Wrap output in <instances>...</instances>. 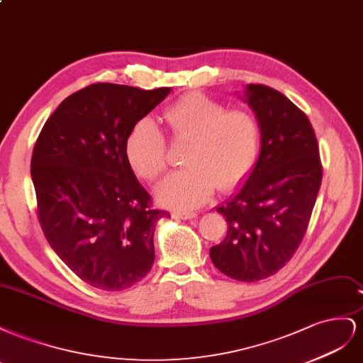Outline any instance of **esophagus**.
Segmentation results:
<instances>
[{"instance_id":"1","label":"esophagus","mask_w":363,"mask_h":363,"mask_svg":"<svg viewBox=\"0 0 363 363\" xmlns=\"http://www.w3.org/2000/svg\"><path fill=\"white\" fill-rule=\"evenodd\" d=\"M196 216H198V214H196V213H187V211H185V213H174L173 214V217H176V219H182V220H190V219H194V217Z\"/></svg>"}]
</instances>
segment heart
<instances>
[{
	"instance_id": "1",
	"label": "heart",
	"mask_w": 363,
	"mask_h": 363,
	"mask_svg": "<svg viewBox=\"0 0 363 363\" xmlns=\"http://www.w3.org/2000/svg\"><path fill=\"white\" fill-rule=\"evenodd\" d=\"M174 141L189 143L187 169L167 176L155 190L169 208L187 211L203 205L216 187L230 191L255 162L260 147V124L245 109L226 111L220 103L199 92L176 100L164 112ZM126 157L143 179L153 181L167 167V147L158 128L141 120L126 140Z\"/></svg>"
}]
</instances>
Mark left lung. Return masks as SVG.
<instances>
[{
    "instance_id": "obj_1",
    "label": "left lung",
    "mask_w": 363,
    "mask_h": 363,
    "mask_svg": "<svg viewBox=\"0 0 363 363\" xmlns=\"http://www.w3.org/2000/svg\"><path fill=\"white\" fill-rule=\"evenodd\" d=\"M260 124L262 149L235 196L216 211L228 223L210 257L226 277L258 281L277 274L301 243L323 181L315 130L281 92L246 85L242 97Z\"/></svg>"
}]
</instances>
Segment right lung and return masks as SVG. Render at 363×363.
<instances>
[{"label":"right lung","mask_w":363,"mask_h":363,"mask_svg":"<svg viewBox=\"0 0 363 363\" xmlns=\"http://www.w3.org/2000/svg\"><path fill=\"white\" fill-rule=\"evenodd\" d=\"M170 91L89 85L60 103L35 144L30 173L45 239L72 272L101 291L133 286L155 262V228L169 213L150 208L126 140Z\"/></svg>","instance_id":"obj_1"}]
</instances>
